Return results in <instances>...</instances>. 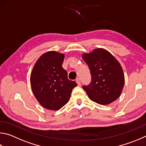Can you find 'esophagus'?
Returning a JSON list of instances; mask_svg holds the SVG:
<instances>
[{
  "mask_svg": "<svg viewBox=\"0 0 146 146\" xmlns=\"http://www.w3.org/2000/svg\"><path fill=\"white\" fill-rule=\"evenodd\" d=\"M76 82L77 83V84L78 85V86H80V85L81 84V81H80V79L79 78H77L76 79Z\"/></svg>",
  "mask_w": 146,
  "mask_h": 146,
  "instance_id": "34e87169",
  "label": "esophagus"
}]
</instances>
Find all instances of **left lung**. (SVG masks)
<instances>
[{
	"mask_svg": "<svg viewBox=\"0 0 146 146\" xmlns=\"http://www.w3.org/2000/svg\"><path fill=\"white\" fill-rule=\"evenodd\" d=\"M82 58L91 75V83L82 86L89 98L100 105L110 104L117 100L123 91L124 76L115 58L103 48L84 54Z\"/></svg>",
	"mask_w": 146,
	"mask_h": 146,
	"instance_id": "1",
	"label": "left lung"
}]
</instances>
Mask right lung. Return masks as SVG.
I'll return each mask as SVG.
<instances>
[{
  "instance_id": "obj_1",
  "label": "right lung",
  "mask_w": 146,
  "mask_h": 146,
  "mask_svg": "<svg viewBox=\"0 0 146 146\" xmlns=\"http://www.w3.org/2000/svg\"><path fill=\"white\" fill-rule=\"evenodd\" d=\"M64 55L50 51L39 58L32 71L31 85L39 103L46 109L58 110L70 100L75 81L62 67Z\"/></svg>"
}]
</instances>
